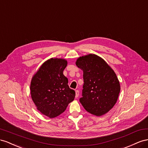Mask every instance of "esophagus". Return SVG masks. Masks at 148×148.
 Wrapping results in <instances>:
<instances>
[{"label":"esophagus","instance_id":"obj_1","mask_svg":"<svg viewBox=\"0 0 148 148\" xmlns=\"http://www.w3.org/2000/svg\"><path fill=\"white\" fill-rule=\"evenodd\" d=\"M79 95V91L78 90H75V98H77Z\"/></svg>","mask_w":148,"mask_h":148}]
</instances>
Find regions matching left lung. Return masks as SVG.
I'll return each instance as SVG.
<instances>
[{
	"instance_id": "8db88e82",
	"label": "left lung",
	"mask_w": 148,
	"mask_h": 148,
	"mask_svg": "<svg viewBox=\"0 0 148 148\" xmlns=\"http://www.w3.org/2000/svg\"><path fill=\"white\" fill-rule=\"evenodd\" d=\"M75 64L84 73L80 102L92 115H104L113 107L119 97L120 86L116 74L102 58L95 54L80 57Z\"/></svg>"
}]
</instances>
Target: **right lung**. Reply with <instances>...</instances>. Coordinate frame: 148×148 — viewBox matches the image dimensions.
Listing matches in <instances>:
<instances>
[{
	"mask_svg": "<svg viewBox=\"0 0 148 148\" xmlns=\"http://www.w3.org/2000/svg\"><path fill=\"white\" fill-rule=\"evenodd\" d=\"M67 64L63 59H50L42 64L32 79L33 102L41 113L51 119L64 112L75 98V91L69 88L68 80L63 74Z\"/></svg>",
	"mask_w": 148,
	"mask_h": 148,
	"instance_id": "add662e5",
	"label": "right lung"
}]
</instances>
